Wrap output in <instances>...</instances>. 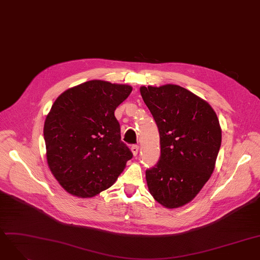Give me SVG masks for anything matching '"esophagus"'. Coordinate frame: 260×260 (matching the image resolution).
Here are the masks:
<instances>
[{
  "mask_svg": "<svg viewBox=\"0 0 260 260\" xmlns=\"http://www.w3.org/2000/svg\"><path fill=\"white\" fill-rule=\"evenodd\" d=\"M131 151H132L134 156L138 155V153H139V146L138 145H132L131 146Z\"/></svg>",
  "mask_w": 260,
  "mask_h": 260,
  "instance_id": "esophagus-1",
  "label": "esophagus"
}]
</instances>
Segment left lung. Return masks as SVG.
<instances>
[{"label": "left lung", "instance_id": "1", "mask_svg": "<svg viewBox=\"0 0 260 260\" xmlns=\"http://www.w3.org/2000/svg\"><path fill=\"white\" fill-rule=\"evenodd\" d=\"M159 133L160 156L146 170L151 196L167 208L189 203L215 169L221 128L213 108L176 84L142 86Z\"/></svg>", "mask_w": 260, "mask_h": 260}]
</instances>
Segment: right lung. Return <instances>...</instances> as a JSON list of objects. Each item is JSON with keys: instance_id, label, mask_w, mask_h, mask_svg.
<instances>
[{"instance_id": "add662e5", "label": "right lung", "mask_w": 260, "mask_h": 260, "mask_svg": "<svg viewBox=\"0 0 260 260\" xmlns=\"http://www.w3.org/2000/svg\"><path fill=\"white\" fill-rule=\"evenodd\" d=\"M131 91L127 84L91 80L55 101L43 129L46 158L69 193L79 198L98 194L112 186L132 158L114 115Z\"/></svg>"}]
</instances>
